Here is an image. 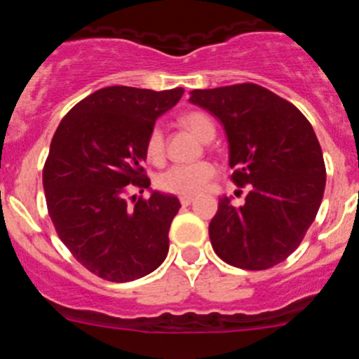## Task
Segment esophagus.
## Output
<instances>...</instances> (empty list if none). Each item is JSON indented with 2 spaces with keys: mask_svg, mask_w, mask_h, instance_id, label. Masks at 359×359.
I'll return each instance as SVG.
<instances>
[{
  "mask_svg": "<svg viewBox=\"0 0 359 359\" xmlns=\"http://www.w3.org/2000/svg\"><path fill=\"white\" fill-rule=\"evenodd\" d=\"M180 201H182L183 207H189L190 203H194V198H190V196H182V198H180Z\"/></svg>",
  "mask_w": 359,
  "mask_h": 359,
  "instance_id": "obj_1",
  "label": "esophagus"
}]
</instances>
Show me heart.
Segmentation results:
<instances>
[{
	"mask_svg": "<svg viewBox=\"0 0 359 359\" xmlns=\"http://www.w3.org/2000/svg\"><path fill=\"white\" fill-rule=\"evenodd\" d=\"M183 123L203 142H210L215 135V126L203 113H187ZM163 131L160 126L149 131L145 140V154L151 161L160 163L163 160ZM215 174V167L210 161H194V163L172 165L158 176L156 183L161 190L177 196H196L205 190L210 177Z\"/></svg>",
	"mask_w": 359,
	"mask_h": 359,
	"instance_id": "obj_1",
	"label": "heart"
}]
</instances>
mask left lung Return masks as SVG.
<instances>
[{
  "mask_svg": "<svg viewBox=\"0 0 359 359\" xmlns=\"http://www.w3.org/2000/svg\"><path fill=\"white\" fill-rule=\"evenodd\" d=\"M190 102L223 123L237 187L250 185L233 207L219 198L208 233L214 252L243 269H268L302 243L325 190L322 147L306 116L257 84L190 91Z\"/></svg>",
  "mask_w": 359,
  "mask_h": 359,
  "instance_id": "obj_1",
  "label": "left lung"
}]
</instances>
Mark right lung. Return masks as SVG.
I'll return each instance as SVG.
<instances>
[{
	"instance_id": "right-lung-1",
	"label": "right lung",
	"mask_w": 359,
	"mask_h": 359,
	"mask_svg": "<svg viewBox=\"0 0 359 359\" xmlns=\"http://www.w3.org/2000/svg\"><path fill=\"white\" fill-rule=\"evenodd\" d=\"M183 91L102 88L73 107L53 135L43 170L48 214L66 248L100 278L136 280L169 253L180 199L151 190L129 207L126 192L128 185H151L142 167L145 140Z\"/></svg>"
}]
</instances>
